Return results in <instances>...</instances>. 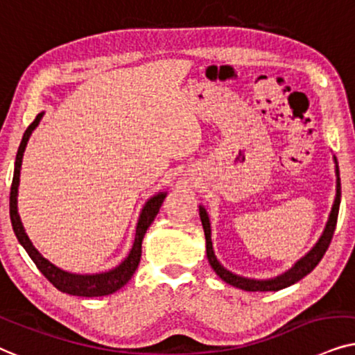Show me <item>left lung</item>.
Segmentation results:
<instances>
[{
    "mask_svg": "<svg viewBox=\"0 0 355 355\" xmlns=\"http://www.w3.org/2000/svg\"><path fill=\"white\" fill-rule=\"evenodd\" d=\"M334 162H336V200H334L331 214H329V219L326 222L324 232L321 235L318 242L313 248L310 250L309 253L305 254L304 258L299 259L294 266H292L289 271L281 274V276L274 277V279H248V277H242L237 276V274L230 272L229 269H225L222 264L217 261L214 250H212V242H211V224H209V217H207V212L202 206H200V217H201V224L202 229H205V237H206V254L207 259H209V264L214 269L217 276L220 277L222 281H225L227 284L239 287V289L248 291V292H268V291H281L286 289L295 282H299L302 277H305L306 274H310L313 269L316 268V264L321 261V258L324 257L326 250H328L329 243H331L334 229H336V222H338V212H339V205H341V180H339V167H338V160L334 157Z\"/></svg>",
    "mask_w": 355,
    "mask_h": 355,
    "instance_id": "1",
    "label": "left lung"
}]
</instances>
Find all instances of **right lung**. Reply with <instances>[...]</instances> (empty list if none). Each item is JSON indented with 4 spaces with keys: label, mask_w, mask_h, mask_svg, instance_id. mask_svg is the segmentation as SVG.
<instances>
[{
    "label": "right lung",
    "mask_w": 355,
    "mask_h": 355,
    "mask_svg": "<svg viewBox=\"0 0 355 355\" xmlns=\"http://www.w3.org/2000/svg\"><path fill=\"white\" fill-rule=\"evenodd\" d=\"M44 116V113H39L35 116V120L31 123L29 128L26 130V133L22 136L21 146L17 149L16 155V164H14V175H12V185H11V195H9V216H11V224L14 229V234L19 240V243L26 248V252L29 253L32 261L35 263V266L40 269V272L53 284L56 289L64 292L69 295H78V297H102V295H110L118 289H121L131 279L138 264L141 261V245H143V239L146 235V230L149 229V225L153 224V220L157 216V212L162 206L167 193H159L150 198L146 202L143 211H141L138 225H136V237L133 248L128 257L125 258V261H121L116 268L110 269V271L98 272V274H74L68 272L55 266L53 263H50L49 259L42 257L34 245H32L31 239L27 237L26 230L21 222L17 212V187H19V177H21V165H22V155L26 150L27 141H29L32 131L37 128L39 121Z\"/></svg>",
    "instance_id": "add662e5"
}]
</instances>
